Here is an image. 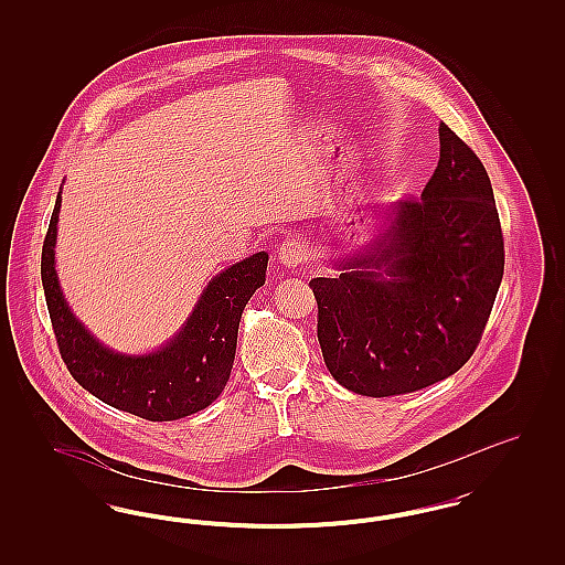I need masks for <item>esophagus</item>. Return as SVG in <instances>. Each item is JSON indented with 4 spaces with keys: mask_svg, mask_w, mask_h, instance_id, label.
<instances>
[{
    "mask_svg": "<svg viewBox=\"0 0 565 565\" xmlns=\"http://www.w3.org/2000/svg\"><path fill=\"white\" fill-rule=\"evenodd\" d=\"M277 258H279V265H281V267H286V269H298V267H302V265L307 263L309 249H307L305 243L290 239V242H284L279 245Z\"/></svg>",
    "mask_w": 565,
    "mask_h": 565,
    "instance_id": "obj_1",
    "label": "esophagus"
}]
</instances>
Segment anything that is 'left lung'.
I'll return each instance as SVG.
<instances>
[{
	"label": "left lung",
	"instance_id": "8db88e82",
	"mask_svg": "<svg viewBox=\"0 0 565 565\" xmlns=\"http://www.w3.org/2000/svg\"><path fill=\"white\" fill-rule=\"evenodd\" d=\"M422 199L379 215L371 243L309 281L330 375L385 398L457 373L477 350L504 275V239L489 175L445 122Z\"/></svg>",
	"mask_w": 565,
	"mask_h": 565
}]
</instances>
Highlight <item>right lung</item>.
Returning <instances> with one entry per match:
<instances>
[{"mask_svg":"<svg viewBox=\"0 0 565 565\" xmlns=\"http://www.w3.org/2000/svg\"><path fill=\"white\" fill-rule=\"evenodd\" d=\"M58 212L61 190L42 247V286L58 351L72 376L95 398L148 422L182 419L214 403L235 362L243 309L265 286L269 254H252L217 273L189 320L159 350L122 353L99 343L65 300L54 267Z\"/></svg>","mask_w":565,"mask_h":565,"instance_id":"1","label":"right lung"}]
</instances>
